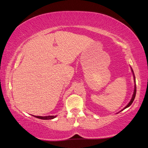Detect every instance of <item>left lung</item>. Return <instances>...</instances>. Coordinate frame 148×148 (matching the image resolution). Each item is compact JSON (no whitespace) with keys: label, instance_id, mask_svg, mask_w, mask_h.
Returning <instances> with one entry per match:
<instances>
[{"label":"left lung","instance_id":"left-lung-1","mask_svg":"<svg viewBox=\"0 0 148 148\" xmlns=\"http://www.w3.org/2000/svg\"><path fill=\"white\" fill-rule=\"evenodd\" d=\"M132 71L133 74H134V81H135V83H136V79H135L134 74V72H133V70H132ZM136 83H135V88H134V94H133L132 98V99H131V100H130V102L129 103H128V105H127L126 107H125V108L123 109H126V108H128V107H129L130 106H131V104H132V103H133L134 100V99H135V97H136Z\"/></svg>","mask_w":148,"mask_h":148}]
</instances>
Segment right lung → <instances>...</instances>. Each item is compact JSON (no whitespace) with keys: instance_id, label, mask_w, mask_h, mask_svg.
Listing matches in <instances>:
<instances>
[{"instance_id":"add662e5","label":"right lung","mask_w":148,"mask_h":148,"mask_svg":"<svg viewBox=\"0 0 148 148\" xmlns=\"http://www.w3.org/2000/svg\"><path fill=\"white\" fill-rule=\"evenodd\" d=\"M35 116V117L37 118H39V119H51L55 118L56 116Z\"/></svg>"}]
</instances>
